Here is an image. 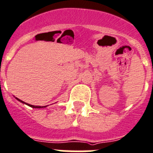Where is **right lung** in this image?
Masks as SVG:
<instances>
[{
    "label": "right lung",
    "instance_id": "add662e5",
    "mask_svg": "<svg viewBox=\"0 0 153 153\" xmlns=\"http://www.w3.org/2000/svg\"><path fill=\"white\" fill-rule=\"evenodd\" d=\"M15 99H17V100H18V101H19V102H22V103H24V104L30 106V107H31V108H45V107H47V106H48V105H46V106H37V105H30V104H27V103H25V102H23V101L20 100V99H18V98H15Z\"/></svg>",
    "mask_w": 153,
    "mask_h": 153
}]
</instances>
